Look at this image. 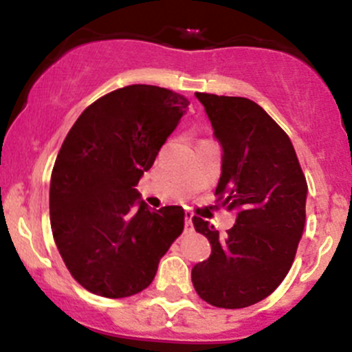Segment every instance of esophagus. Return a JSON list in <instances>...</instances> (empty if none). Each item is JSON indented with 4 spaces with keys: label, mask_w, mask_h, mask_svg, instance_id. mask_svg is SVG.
I'll return each instance as SVG.
<instances>
[{
    "label": "esophagus",
    "mask_w": 352,
    "mask_h": 352,
    "mask_svg": "<svg viewBox=\"0 0 352 352\" xmlns=\"http://www.w3.org/2000/svg\"><path fill=\"white\" fill-rule=\"evenodd\" d=\"M186 230H192V213L186 211Z\"/></svg>",
    "instance_id": "obj_1"
}]
</instances>
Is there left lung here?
Returning <instances> with one entry per match:
<instances>
[{
  "mask_svg": "<svg viewBox=\"0 0 352 352\" xmlns=\"http://www.w3.org/2000/svg\"><path fill=\"white\" fill-rule=\"evenodd\" d=\"M221 146L214 196L237 213L227 234L194 217L210 258L192 268L203 301L227 309L268 298L292 267L306 221L308 184L289 135L248 98L196 93Z\"/></svg>",
  "mask_w": 352,
  "mask_h": 352,
  "instance_id": "8db88e82",
  "label": "left lung"
}]
</instances>
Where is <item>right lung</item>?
Listing matches in <instances>:
<instances>
[{
    "mask_svg": "<svg viewBox=\"0 0 352 352\" xmlns=\"http://www.w3.org/2000/svg\"><path fill=\"white\" fill-rule=\"evenodd\" d=\"M189 101L158 85L111 91L82 111L50 186L54 242L72 277L103 298H129L155 278L184 230V208L149 210L135 189Z\"/></svg>",
    "mask_w": 352,
    "mask_h": 352,
    "instance_id": "1",
    "label": "right lung"
}]
</instances>
